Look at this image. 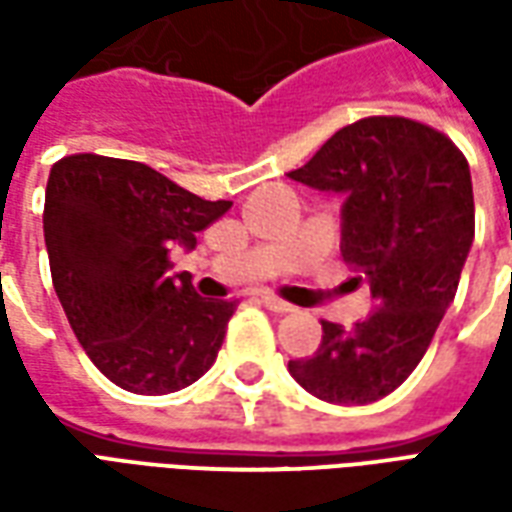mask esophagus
I'll return each mask as SVG.
<instances>
[{
  "instance_id": "34e87169",
  "label": "esophagus",
  "mask_w": 512,
  "mask_h": 512,
  "mask_svg": "<svg viewBox=\"0 0 512 512\" xmlns=\"http://www.w3.org/2000/svg\"><path fill=\"white\" fill-rule=\"evenodd\" d=\"M257 299L263 301L268 310L282 312V315H285V312H293V304H288V301H282V299H279V296H274V293H260Z\"/></svg>"
}]
</instances>
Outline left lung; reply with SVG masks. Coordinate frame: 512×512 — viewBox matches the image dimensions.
<instances>
[{"label": "left lung", "instance_id": "1", "mask_svg": "<svg viewBox=\"0 0 512 512\" xmlns=\"http://www.w3.org/2000/svg\"><path fill=\"white\" fill-rule=\"evenodd\" d=\"M288 178L343 194V260L370 279L376 312L354 329L321 321L318 351L288 365L310 395L365 406L395 392L428 351L474 241L469 161L408 117L340 128Z\"/></svg>", "mask_w": 512, "mask_h": 512}]
</instances>
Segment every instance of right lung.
<instances>
[{
  "mask_svg": "<svg viewBox=\"0 0 512 512\" xmlns=\"http://www.w3.org/2000/svg\"><path fill=\"white\" fill-rule=\"evenodd\" d=\"M147 164L76 153L51 167L43 208L51 282L93 365L134 395H167L205 376L235 299H202L169 252L230 211Z\"/></svg>",
  "mask_w": 512,
  "mask_h": 512,
  "instance_id": "right-lung-1",
  "label": "right lung"
}]
</instances>
